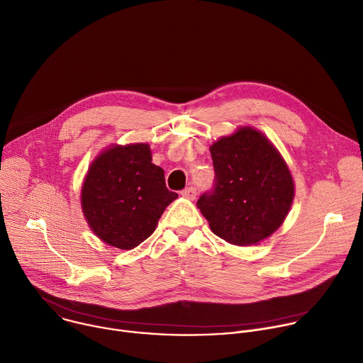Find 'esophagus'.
<instances>
[{
    "label": "esophagus",
    "mask_w": 363,
    "mask_h": 363,
    "mask_svg": "<svg viewBox=\"0 0 363 363\" xmlns=\"http://www.w3.org/2000/svg\"><path fill=\"white\" fill-rule=\"evenodd\" d=\"M182 196H183L184 199L194 200L196 196H197V190H196V187H187V189H184V190L182 191Z\"/></svg>",
    "instance_id": "1"
}]
</instances>
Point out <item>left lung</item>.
<instances>
[{
  "mask_svg": "<svg viewBox=\"0 0 363 363\" xmlns=\"http://www.w3.org/2000/svg\"><path fill=\"white\" fill-rule=\"evenodd\" d=\"M214 186L197 200L211 231L234 245H251L284 223L292 200L291 172L272 143L244 126L210 147Z\"/></svg>",
  "mask_w": 363,
  "mask_h": 363,
  "instance_id": "obj_1",
  "label": "left lung"
}]
</instances>
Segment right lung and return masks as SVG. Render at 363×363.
<instances>
[{"mask_svg": "<svg viewBox=\"0 0 363 363\" xmlns=\"http://www.w3.org/2000/svg\"><path fill=\"white\" fill-rule=\"evenodd\" d=\"M177 199L164 172L152 163L147 143L112 146L91 164L81 204L91 230L106 244L132 250L156 230L164 208Z\"/></svg>", "mask_w": 363, "mask_h": 363, "instance_id": "right-lung-1", "label": "right lung"}]
</instances>
